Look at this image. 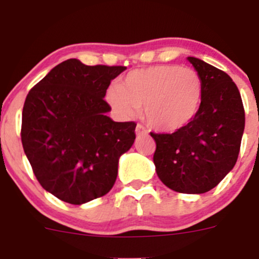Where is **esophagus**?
Returning a JSON list of instances; mask_svg holds the SVG:
<instances>
[{
    "label": "esophagus",
    "mask_w": 259,
    "mask_h": 259,
    "mask_svg": "<svg viewBox=\"0 0 259 259\" xmlns=\"http://www.w3.org/2000/svg\"><path fill=\"white\" fill-rule=\"evenodd\" d=\"M135 133H137V135H144L148 134V130L142 124H138L137 127H135Z\"/></svg>",
    "instance_id": "obj_1"
}]
</instances>
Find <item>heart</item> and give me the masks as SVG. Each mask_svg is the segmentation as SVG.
<instances>
[{
  "mask_svg": "<svg viewBox=\"0 0 259 259\" xmlns=\"http://www.w3.org/2000/svg\"><path fill=\"white\" fill-rule=\"evenodd\" d=\"M108 101L122 117L144 109L146 121L156 130L176 132L199 111L203 81L192 67L156 65L129 72L120 86H111Z\"/></svg>",
  "mask_w": 259,
  "mask_h": 259,
  "instance_id": "1",
  "label": "heart"
}]
</instances>
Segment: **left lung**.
Instances as JSON below:
<instances>
[{
    "label": "left lung",
    "instance_id": "8db88e82",
    "mask_svg": "<svg viewBox=\"0 0 259 259\" xmlns=\"http://www.w3.org/2000/svg\"><path fill=\"white\" fill-rule=\"evenodd\" d=\"M203 81V99L194 119L171 134L150 133L159 179L185 194L209 192L233 169L244 132V108L228 74L188 57Z\"/></svg>",
    "mask_w": 259,
    "mask_h": 259
}]
</instances>
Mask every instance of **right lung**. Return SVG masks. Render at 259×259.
<instances>
[{
  "mask_svg": "<svg viewBox=\"0 0 259 259\" xmlns=\"http://www.w3.org/2000/svg\"><path fill=\"white\" fill-rule=\"evenodd\" d=\"M125 66H88L70 59L26 96L21 140L41 187L70 204L110 192L121 154L135 140L134 121H113L104 100Z\"/></svg>",
  "mask_w": 259,
  "mask_h": 259,
  "instance_id": "obj_1",
  "label": "right lung"
}]
</instances>
